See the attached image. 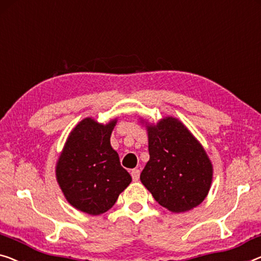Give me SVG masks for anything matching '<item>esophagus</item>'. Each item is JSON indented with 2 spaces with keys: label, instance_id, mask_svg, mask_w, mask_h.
<instances>
[{
  "label": "esophagus",
  "instance_id": "1",
  "mask_svg": "<svg viewBox=\"0 0 261 261\" xmlns=\"http://www.w3.org/2000/svg\"><path fill=\"white\" fill-rule=\"evenodd\" d=\"M139 174H141V171H139V169H134L131 171V177L134 180L139 179Z\"/></svg>",
  "mask_w": 261,
  "mask_h": 261
}]
</instances>
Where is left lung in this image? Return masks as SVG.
Wrapping results in <instances>:
<instances>
[{"instance_id":"left-lung-1","label":"left lung","mask_w":261,"mask_h":261,"mask_svg":"<svg viewBox=\"0 0 261 261\" xmlns=\"http://www.w3.org/2000/svg\"><path fill=\"white\" fill-rule=\"evenodd\" d=\"M150 159L141 181L155 201L172 212L199 205L211 188L213 169L204 147L177 118L147 125Z\"/></svg>"}]
</instances>
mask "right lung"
I'll use <instances>...</instances> for the list:
<instances>
[{
    "mask_svg": "<svg viewBox=\"0 0 261 261\" xmlns=\"http://www.w3.org/2000/svg\"><path fill=\"white\" fill-rule=\"evenodd\" d=\"M116 123L117 119L106 125L92 118L82 120L70 132L56 165L64 197L91 216L110 210L132 180L110 144Z\"/></svg>",
    "mask_w": 261,
    "mask_h": 261,
    "instance_id": "add662e5",
    "label": "right lung"
}]
</instances>
